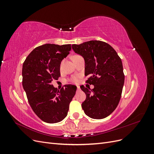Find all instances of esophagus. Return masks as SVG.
Instances as JSON below:
<instances>
[{"label":"esophagus","mask_w":154,"mask_h":154,"mask_svg":"<svg viewBox=\"0 0 154 154\" xmlns=\"http://www.w3.org/2000/svg\"><path fill=\"white\" fill-rule=\"evenodd\" d=\"M77 90H78V91H80V87H79V86L77 87Z\"/></svg>","instance_id":"1"}]
</instances>
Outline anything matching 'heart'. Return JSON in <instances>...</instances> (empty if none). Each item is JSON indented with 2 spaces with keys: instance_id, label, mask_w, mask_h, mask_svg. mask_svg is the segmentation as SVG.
Segmentation results:
<instances>
[{
  "instance_id": "b5f03b06",
  "label": "heart",
  "mask_w": 154,
  "mask_h": 154,
  "mask_svg": "<svg viewBox=\"0 0 154 154\" xmlns=\"http://www.w3.org/2000/svg\"><path fill=\"white\" fill-rule=\"evenodd\" d=\"M72 82L74 83H78L79 82V76H74L72 78Z\"/></svg>"
}]
</instances>
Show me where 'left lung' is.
<instances>
[{
    "instance_id": "left-lung-1",
    "label": "left lung",
    "mask_w": 154,
    "mask_h": 154,
    "mask_svg": "<svg viewBox=\"0 0 154 154\" xmlns=\"http://www.w3.org/2000/svg\"><path fill=\"white\" fill-rule=\"evenodd\" d=\"M72 48L84 58L85 75H91L86 82L94 87H81L86 94L82 109L91 118L103 119L113 112L122 96L125 82L122 60L112 46L100 40L73 44Z\"/></svg>"
}]
</instances>
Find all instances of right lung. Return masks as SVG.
<instances>
[{"label": "right lung", "instance_id": "right-lung-1", "mask_svg": "<svg viewBox=\"0 0 154 154\" xmlns=\"http://www.w3.org/2000/svg\"><path fill=\"white\" fill-rule=\"evenodd\" d=\"M71 50V44H44L32 50L23 63V88L31 109L45 123H58L66 118L76 94L75 85L58 91L51 84L60 76L61 62Z\"/></svg>", "mask_w": 154, "mask_h": 154}]
</instances>
